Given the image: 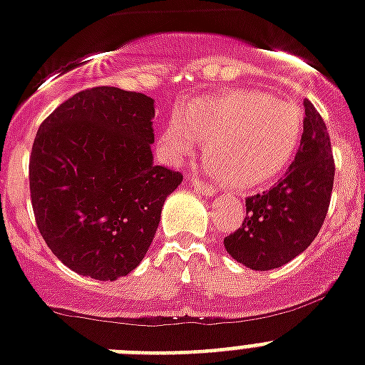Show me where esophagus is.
Instances as JSON below:
<instances>
[{
  "label": "esophagus",
  "mask_w": 365,
  "mask_h": 365,
  "mask_svg": "<svg viewBox=\"0 0 365 365\" xmlns=\"http://www.w3.org/2000/svg\"><path fill=\"white\" fill-rule=\"evenodd\" d=\"M187 182H189V185H191L192 189H197L198 192H202V195H206V197H213V195H215V189L210 187L208 183L198 182L197 178H189Z\"/></svg>",
  "instance_id": "obj_1"
}]
</instances>
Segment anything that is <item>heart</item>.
Returning <instances> with one entry per match:
<instances>
[{
    "label": "heart",
    "instance_id": "b5f03b06",
    "mask_svg": "<svg viewBox=\"0 0 365 365\" xmlns=\"http://www.w3.org/2000/svg\"><path fill=\"white\" fill-rule=\"evenodd\" d=\"M302 131V110L292 101L230 90L185 103L168 123L163 144L170 159L182 161L206 142V170L213 178L255 189L289 167Z\"/></svg>",
    "mask_w": 365,
    "mask_h": 365
}]
</instances>
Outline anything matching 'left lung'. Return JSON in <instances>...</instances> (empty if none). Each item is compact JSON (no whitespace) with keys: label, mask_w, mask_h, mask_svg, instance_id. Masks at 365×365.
<instances>
[{"label":"left lung","mask_w":365,"mask_h":365,"mask_svg":"<svg viewBox=\"0 0 365 365\" xmlns=\"http://www.w3.org/2000/svg\"><path fill=\"white\" fill-rule=\"evenodd\" d=\"M300 150L285 178L245 200V219L225 238V250L251 269L279 268L307 250L321 230L334 187V157L327 125L309 101Z\"/></svg>","instance_id":"8db88e82"}]
</instances>
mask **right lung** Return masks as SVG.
I'll return each mask as SVG.
<instances>
[{"label": "right lung", "instance_id": "add662e5", "mask_svg": "<svg viewBox=\"0 0 365 365\" xmlns=\"http://www.w3.org/2000/svg\"><path fill=\"white\" fill-rule=\"evenodd\" d=\"M152 97L84 90L38 127L29 157L35 221L67 268L99 281L131 274L183 176L153 165Z\"/></svg>", "mask_w": 365, "mask_h": 365}]
</instances>
